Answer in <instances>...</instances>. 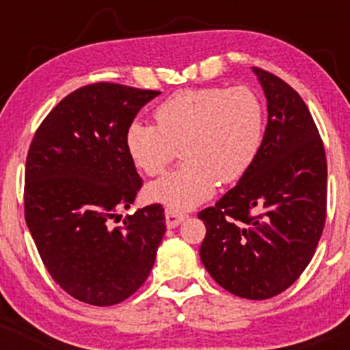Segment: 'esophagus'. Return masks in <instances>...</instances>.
<instances>
[{
    "instance_id": "34e87169",
    "label": "esophagus",
    "mask_w": 350,
    "mask_h": 350,
    "mask_svg": "<svg viewBox=\"0 0 350 350\" xmlns=\"http://www.w3.org/2000/svg\"><path fill=\"white\" fill-rule=\"evenodd\" d=\"M164 214H166V226L170 228L178 227L179 224L187 217L186 212H180L178 208H171V207H167Z\"/></svg>"
}]
</instances>
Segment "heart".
Returning <instances> with one entry per match:
<instances>
[{"mask_svg":"<svg viewBox=\"0 0 350 350\" xmlns=\"http://www.w3.org/2000/svg\"><path fill=\"white\" fill-rule=\"evenodd\" d=\"M154 124L133 122L124 133L131 161L148 176L176 171L148 186V198L171 208H191L208 199L219 180L242 179L263 143L265 110L248 87L187 88L156 107Z\"/></svg>","mask_w":350,"mask_h":350,"instance_id":"b5f03b06","label":"heart"}]
</instances>
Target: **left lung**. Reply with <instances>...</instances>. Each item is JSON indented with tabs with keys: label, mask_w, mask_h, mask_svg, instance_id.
Returning a JSON list of instances; mask_svg holds the SVG:
<instances>
[{
	"label": "left lung",
	"mask_w": 350,
	"mask_h": 350,
	"mask_svg": "<svg viewBox=\"0 0 350 350\" xmlns=\"http://www.w3.org/2000/svg\"><path fill=\"white\" fill-rule=\"evenodd\" d=\"M268 123L253 166L214 207L200 260L224 290L268 299L290 288L311 262L326 224L327 163L323 139L298 92L253 67Z\"/></svg>",
	"instance_id": "8db88e82"
}]
</instances>
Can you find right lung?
Here are the masks:
<instances>
[{"label": "right lung", "instance_id": "obj_1", "mask_svg": "<svg viewBox=\"0 0 350 350\" xmlns=\"http://www.w3.org/2000/svg\"><path fill=\"white\" fill-rule=\"evenodd\" d=\"M159 94L111 82L80 87L52 108L31 142L26 224L52 280L82 303H122L154 265L166 232L161 204L111 224L143 186L124 133Z\"/></svg>", "mask_w": 350, "mask_h": 350}]
</instances>
